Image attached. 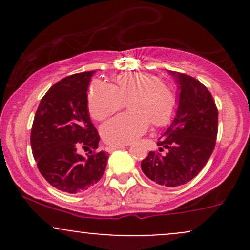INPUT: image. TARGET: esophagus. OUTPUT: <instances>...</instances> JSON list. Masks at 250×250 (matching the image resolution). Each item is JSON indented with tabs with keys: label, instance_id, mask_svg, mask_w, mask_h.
Returning <instances> with one entry per match:
<instances>
[{
	"label": "esophagus",
	"instance_id": "1",
	"mask_svg": "<svg viewBox=\"0 0 250 250\" xmlns=\"http://www.w3.org/2000/svg\"><path fill=\"white\" fill-rule=\"evenodd\" d=\"M125 147V145H111V146H108V147L105 149H107V151H109V153H111V151L117 150V149H122Z\"/></svg>",
	"mask_w": 250,
	"mask_h": 250
}]
</instances>
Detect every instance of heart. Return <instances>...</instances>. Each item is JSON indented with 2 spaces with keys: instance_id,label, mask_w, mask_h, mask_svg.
Instances as JSON below:
<instances>
[{
  "instance_id": "heart-1",
  "label": "heart",
  "mask_w": 250,
  "mask_h": 250,
  "mask_svg": "<svg viewBox=\"0 0 250 250\" xmlns=\"http://www.w3.org/2000/svg\"><path fill=\"white\" fill-rule=\"evenodd\" d=\"M131 111L108 120L101 125V135L110 145L133 142L148 130L150 122L165 127L173 121L179 99L170 85L159 76L147 73H123L115 77V84L94 80L88 89V110L97 121L120 110L125 101Z\"/></svg>"
}]
</instances>
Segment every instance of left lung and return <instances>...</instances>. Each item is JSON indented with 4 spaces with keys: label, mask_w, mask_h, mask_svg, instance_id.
I'll return each mask as SVG.
<instances>
[{
    "label": "left lung",
    "mask_w": 250,
    "mask_h": 250,
    "mask_svg": "<svg viewBox=\"0 0 250 250\" xmlns=\"http://www.w3.org/2000/svg\"><path fill=\"white\" fill-rule=\"evenodd\" d=\"M169 74L179 89L176 114L159 139V151H149L141 168L157 185L177 187L193 180L208 162L216 143L219 113L199 80L176 71Z\"/></svg>",
    "instance_id": "8db88e82"
}]
</instances>
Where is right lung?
<instances>
[{
  "label": "right lung",
  "instance_id": "obj_1",
  "mask_svg": "<svg viewBox=\"0 0 250 250\" xmlns=\"http://www.w3.org/2000/svg\"><path fill=\"white\" fill-rule=\"evenodd\" d=\"M95 70L67 76L51 87L40 102L30 143L40 173L53 187L77 194L101 180L108 155L99 148L100 136L88 111L87 91ZM89 150L87 157L77 153Z\"/></svg>",
  "mask_w": 250,
  "mask_h": 250
}]
</instances>
